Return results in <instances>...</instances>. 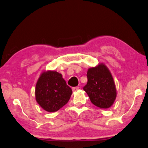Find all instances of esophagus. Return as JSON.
Returning <instances> with one entry per match:
<instances>
[{"instance_id":"obj_1","label":"esophagus","mask_w":148,"mask_h":148,"mask_svg":"<svg viewBox=\"0 0 148 148\" xmlns=\"http://www.w3.org/2000/svg\"><path fill=\"white\" fill-rule=\"evenodd\" d=\"M79 89V87L78 86H76V87H73V88H72V90L74 91H76V90H78Z\"/></svg>"}]
</instances>
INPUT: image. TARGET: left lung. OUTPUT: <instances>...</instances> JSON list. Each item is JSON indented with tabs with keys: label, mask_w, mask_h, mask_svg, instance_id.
<instances>
[{
	"label": "left lung",
	"mask_w": 148,
	"mask_h": 148,
	"mask_svg": "<svg viewBox=\"0 0 148 148\" xmlns=\"http://www.w3.org/2000/svg\"><path fill=\"white\" fill-rule=\"evenodd\" d=\"M88 82L84 86L93 105L101 109L111 107L116 97L115 84L111 72L105 64H101L88 70Z\"/></svg>",
	"instance_id": "8db88e82"
}]
</instances>
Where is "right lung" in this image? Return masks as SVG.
<instances>
[{"label": "right lung", "mask_w": 148, "mask_h": 148, "mask_svg": "<svg viewBox=\"0 0 148 148\" xmlns=\"http://www.w3.org/2000/svg\"><path fill=\"white\" fill-rule=\"evenodd\" d=\"M72 89L61 74L56 71L43 72L35 86V99L47 112H56L70 100Z\"/></svg>", "instance_id": "right-lung-1"}]
</instances>
